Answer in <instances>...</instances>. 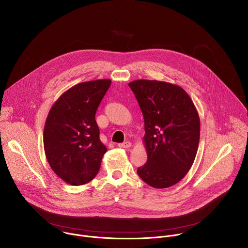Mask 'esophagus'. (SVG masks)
Returning <instances> with one entry per match:
<instances>
[{
    "label": "esophagus",
    "mask_w": 248,
    "mask_h": 248,
    "mask_svg": "<svg viewBox=\"0 0 248 248\" xmlns=\"http://www.w3.org/2000/svg\"><path fill=\"white\" fill-rule=\"evenodd\" d=\"M118 146L121 147V148H128V147L131 146V143L129 142V141H125V142H124V143L118 144Z\"/></svg>",
    "instance_id": "esophagus-1"
}]
</instances>
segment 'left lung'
Instances as JSON below:
<instances>
[{
	"label": "left lung",
	"instance_id": "1",
	"mask_svg": "<svg viewBox=\"0 0 248 248\" xmlns=\"http://www.w3.org/2000/svg\"><path fill=\"white\" fill-rule=\"evenodd\" d=\"M128 86L144 118L147 163L137 173L154 188L170 187L184 179L194 162L200 137L198 112L179 85L137 79Z\"/></svg>",
	"mask_w": 248,
	"mask_h": 248
}]
</instances>
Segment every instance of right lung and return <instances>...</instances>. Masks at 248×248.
<instances>
[{
  "label": "right lung",
  "instance_id": "right-lung-1",
  "mask_svg": "<svg viewBox=\"0 0 248 248\" xmlns=\"http://www.w3.org/2000/svg\"><path fill=\"white\" fill-rule=\"evenodd\" d=\"M110 79L78 83L53 104L43 134L45 155L54 172L70 186L92 181L107 148L99 138L95 114Z\"/></svg>",
  "mask_w": 248,
  "mask_h": 248
}]
</instances>
